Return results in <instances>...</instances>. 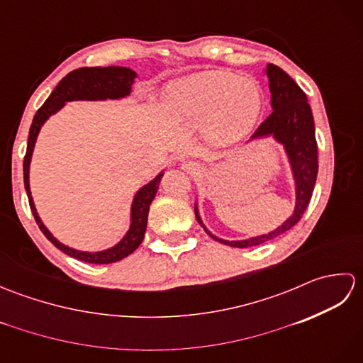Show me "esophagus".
<instances>
[{
    "label": "esophagus",
    "instance_id": "1",
    "mask_svg": "<svg viewBox=\"0 0 363 363\" xmlns=\"http://www.w3.org/2000/svg\"><path fill=\"white\" fill-rule=\"evenodd\" d=\"M182 169H184V172H187L189 174H195V173L199 172V169H201V165L196 164V162L187 160V162H184V164H182Z\"/></svg>",
    "mask_w": 363,
    "mask_h": 363
}]
</instances>
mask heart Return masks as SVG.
Here are the masks:
<instances>
[{
  "instance_id": "b5f03b06",
  "label": "heart",
  "mask_w": 363,
  "mask_h": 363,
  "mask_svg": "<svg viewBox=\"0 0 363 363\" xmlns=\"http://www.w3.org/2000/svg\"><path fill=\"white\" fill-rule=\"evenodd\" d=\"M262 106L259 84L229 72L186 76L173 82L165 94L169 117L181 125H203L206 140L215 146L233 145L248 135Z\"/></svg>"
}]
</instances>
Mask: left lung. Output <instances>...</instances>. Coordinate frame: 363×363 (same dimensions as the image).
Wrapping results in <instances>:
<instances>
[{"label":"left lung","mask_w":363,"mask_h":363,"mask_svg":"<svg viewBox=\"0 0 363 363\" xmlns=\"http://www.w3.org/2000/svg\"><path fill=\"white\" fill-rule=\"evenodd\" d=\"M265 72L268 76L269 91H272L273 112L268 115V118L252 134L251 140L272 135L277 143L284 146L290 162L293 179H295L296 204L290 217L272 233L233 242L223 240V238L213 235L204 226L198 213V206L195 204L196 220L206 230V234L211 235L213 240L234 246V248H251V246L267 243L295 226L311 203L315 181H317L318 174V146L317 140H315V123L306 94L277 65L268 64Z\"/></svg>","instance_id":"left-lung-1"}]
</instances>
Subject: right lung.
Segmentation results:
<instances>
[{"label":"right lung","mask_w":363,"mask_h":363,"mask_svg":"<svg viewBox=\"0 0 363 363\" xmlns=\"http://www.w3.org/2000/svg\"><path fill=\"white\" fill-rule=\"evenodd\" d=\"M135 78L137 73L126 67H84L78 68V70H73L51 91L48 99H46L43 106L34 115L33 125L29 128L26 156L25 160H23V179H25V189L28 191L30 211H33L38 228H40L45 237L48 238L57 250L78 260L89 262V264H113V262H118L128 257L129 254H133L138 246H140L145 237L146 223H148L150 206L154 196L157 194L164 172L159 173L151 182L146 184V186H143L135 194L133 199V206H130V226L126 235L109 250L87 252L73 250L70 246L60 243L56 237H52V234L42 223L40 217H38L29 190L30 157H33L37 135L40 133L43 123L48 120L51 115L62 109L65 103L84 101V99H86V101H104V99L126 98L130 94V90H133V84Z\"/></svg>","instance_id":"1"}]
</instances>
